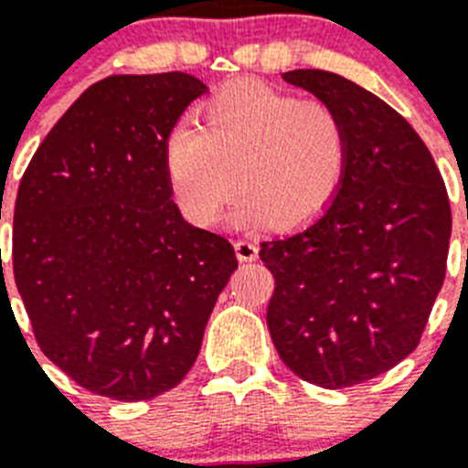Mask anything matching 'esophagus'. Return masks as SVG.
<instances>
[{
  "label": "esophagus",
  "instance_id": "34e87169",
  "mask_svg": "<svg viewBox=\"0 0 468 468\" xmlns=\"http://www.w3.org/2000/svg\"><path fill=\"white\" fill-rule=\"evenodd\" d=\"M234 250H237V258L241 262H253V260H258V246L253 241H237L234 243Z\"/></svg>",
  "mask_w": 468,
  "mask_h": 468
}]
</instances>
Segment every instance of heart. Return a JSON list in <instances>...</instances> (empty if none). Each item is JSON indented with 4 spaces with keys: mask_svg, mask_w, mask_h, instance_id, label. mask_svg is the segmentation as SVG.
I'll return each instance as SVG.
<instances>
[{
    "mask_svg": "<svg viewBox=\"0 0 468 468\" xmlns=\"http://www.w3.org/2000/svg\"><path fill=\"white\" fill-rule=\"evenodd\" d=\"M164 164L194 225H213L239 183L231 225L288 229L316 220L335 201L349 168V131L328 102L239 81L201 105L197 126L173 131Z\"/></svg>",
    "mask_w": 468,
    "mask_h": 468,
    "instance_id": "1",
    "label": "heart"
}]
</instances>
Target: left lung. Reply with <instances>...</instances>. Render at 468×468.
<instances>
[{
    "instance_id": "left-lung-1",
    "label": "left lung",
    "mask_w": 468,
    "mask_h": 468,
    "mask_svg": "<svg viewBox=\"0 0 468 468\" xmlns=\"http://www.w3.org/2000/svg\"><path fill=\"white\" fill-rule=\"evenodd\" d=\"M283 80L340 112L349 168L312 225L260 246L276 281L267 325L297 378L354 387L420 345L445 279L448 192L427 144L382 98L325 69Z\"/></svg>"
}]
</instances>
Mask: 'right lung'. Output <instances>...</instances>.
Segmentation results:
<instances>
[{
	"label": "right lung",
	"instance_id": "right-lung-1",
	"mask_svg": "<svg viewBox=\"0 0 468 468\" xmlns=\"http://www.w3.org/2000/svg\"><path fill=\"white\" fill-rule=\"evenodd\" d=\"M206 90L185 72L107 77L58 119L20 180L16 285L39 349L93 394L147 400L183 382L239 267L227 239L180 215L164 164Z\"/></svg>",
	"mask_w": 468,
	"mask_h": 468
}]
</instances>
